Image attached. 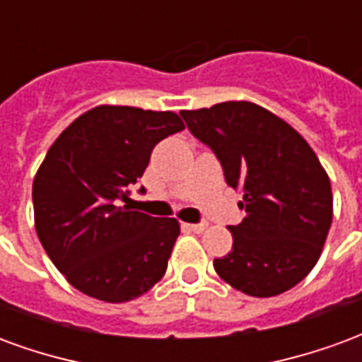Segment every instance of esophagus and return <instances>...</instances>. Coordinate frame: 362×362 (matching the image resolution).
Segmentation results:
<instances>
[{
  "mask_svg": "<svg viewBox=\"0 0 362 362\" xmlns=\"http://www.w3.org/2000/svg\"><path fill=\"white\" fill-rule=\"evenodd\" d=\"M184 227L188 228V230H192V233H204L205 228H207V225H205V223H188V225H184Z\"/></svg>",
  "mask_w": 362,
  "mask_h": 362,
  "instance_id": "1",
  "label": "esophagus"
}]
</instances>
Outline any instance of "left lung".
<instances>
[{"mask_svg":"<svg viewBox=\"0 0 362 362\" xmlns=\"http://www.w3.org/2000/svg\"><path fill=\"white\" fill-rule=\"evenodd\" d=\"M194 137L243 192L246 217L230 225L233 250L213 266L250 296L285 293L316 266L334 217L332 184L316 153L287 122L254 103L182 110Z\"/></svg>","mask_w":362,"mask_h":362,"instance_id":"8db88e82","label":"left lung"}]
</instances>
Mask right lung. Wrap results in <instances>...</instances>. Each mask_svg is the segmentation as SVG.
Masks as SVG:
<instances>
[{
    "instance_id": "obj_1",
    "label": "right lung",
    "mask_w": 362,
    "mask_h": 362,
    "mask_svg": "<svg viewBox=\"0 0 362 362\" xmlns=\"http://www.w3.org/2000/svg\"><path fill=\"white\" fill-rule=\"evenodd\" d=\"M182 129L174 112L104 104L81 114L48 149L33 182L36 235L77 291L126 303L165 275L178 221L122 202H129L155 145Z\"/></svg>"
}]
</instances>
